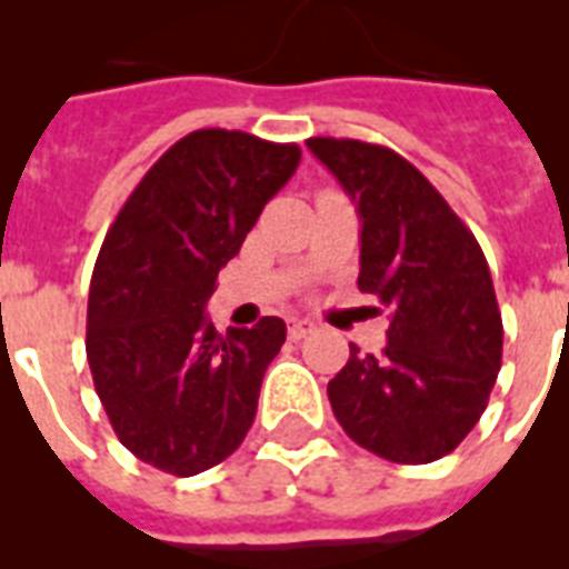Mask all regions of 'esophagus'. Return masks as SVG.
Listing matches in <instances>:
<instances>
[{"label":"esophagus","mask_w":569,"mask_h":569,"mask_svg":"<svg viewBox=\"0 0 569 569\" xmlns=\"http://www.w3.org/2000/svg\"><path fill=\"white\" fill-rule=\"evenodd\" d=\"M312 330H316V321H310V319H289V339L310 337Z\"/></svg>","instance_id":"esophagus-1"}]
</instances>
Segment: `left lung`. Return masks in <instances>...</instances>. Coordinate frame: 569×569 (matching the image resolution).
Masks as SVG:
<instances>
[{"mask_svg":"<svg viewBox=\"0 0 569 569\" xmlns=\"http://www.w3.org/2000/svg\"><path fill=\"white\" fill-rule=\"evenodd\" d=\"M307 147L355 200L360 292L392 310L387 348L351 346L328 398L342 431L392 463H431L481 419L502 366V312L469 227L405 156L355 138Z\"/></svg>","mask_w":569,"mask_h":569,"instance_id":"1","label":"left lung"}]
</instances>
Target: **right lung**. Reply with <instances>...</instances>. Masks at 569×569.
I'll return each mask as SVG.
<instances>
[{
    "label": "right lung",
    "instance_id": "obj_1",
    "mask_svg": "<svg viewBox=\"0 0 569 569\" xmlns=\"http://www.w3.org/2000/svg\"><path fill=\"white\" fill-rule=\"evenodd\" d=\"M298 162V144L197 129L144 173L106 232L84 348L118 440L150 467L197 476L230 458L253 425L283 319L223 337L203 310Z\"/></svg>",
    "mask_w": 569,
    "mask_h": 569
}]
</instances>
